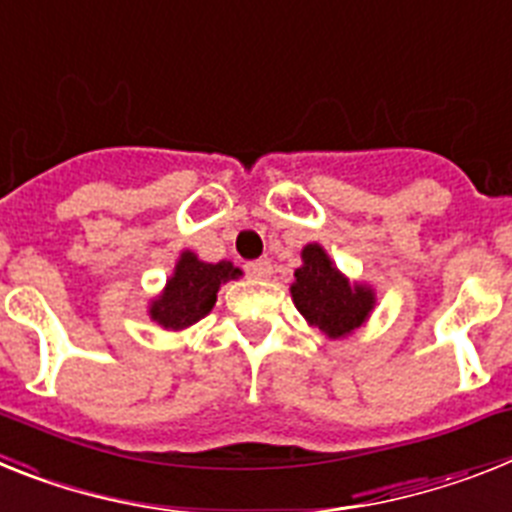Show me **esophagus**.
<instances>
[{
	"label": "esophagus",
	"instance_id": "34e87169",
	"mask_svg": "<svg viewBox=\"0 0 512 512\" xmlns=\"http://www.w3.org/2000/svg\"><path fill=\"white\" fill-rule=\"evenodd\" d=\"M244 270H247V275L255 278V281H268L270 275H273V265H270V260H252L244 265Z\"/></svg>",
	"mask_w": 512,
	"mask_h": 512
}]
</instances>
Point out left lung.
<instances>
[{
	"mask_svg": "<svg viewBox=\"0 0 512 512\" xmlns=\"http://www.w3.org/2000/svg\"><path fill=\"white\" fill-rule=\"evenodd\" d=\"M301 260L304 265L296 270L291 293L293 304L309 324L330 337H345L361 327L373 309V293L363 286H350L319 244H306Z\"/></svg>",
	"mask_w": 512,
	"mask_h": 512,
	"instance_id": "obj_1",
	"label": "left lung"
}]
</instances>
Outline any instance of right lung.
I'll list each match as a JSON object with an SVG mask.
<instances>
[{
    "label": "right lung",
    "instance_id": "add662e5",
    "mask_svg": "<svg viewBox=\"0 0 512 512\" xmlns=\"http://www.w3.org/2000/svg\"><path fill=\"white\" fill-rule=\"evenodd\" d=\"M242 275L231 262H203L193 252H182L175 275L167 281V288L154 304L151 319H157L167 330H182L198 319H203L216 304V291L229 278Z\"/></svg>",
    "mask_w": 512,
    "mask_h": 512
}]
</instances>
